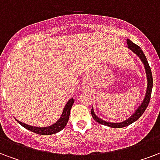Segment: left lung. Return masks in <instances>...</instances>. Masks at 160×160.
Segmentation results:
<instances>
[{
	"instance_id": "obj_1",
	"label": "left lung",
	"mask_w": 160,
	"mask_h": 160,
	"mask_svg": "<svg viewBox=\"0 0 160 160\" xmlns=\"http://www.w3.org/2000/svg\"><path fill=\"white\" fill-rule=\"evenodd\" d=\"M127 44H128L127 47L128 48H130L132 52H134V53H136V54L139 57L140 59L142 60V64L144 65L145 70H146V75H147V80H148V85H147V91H146V94H145L144 99L142 101L141 106L138 107V108L136 110V112H135L128 119H127V120L124 121V122H118H118H117V123H114V122H109L103 121L102 119L98 118V117L94 113L93 108H91V115H92V118H93L98 123L105 125V126L111 127V128H124V127L128 126V125L132 124V122H134L135 121H137L138 119L142 115V113L144 112V111L148 106V103H149V101H150L152 88H153V76H152V72H151V69L150 67H149V64H148V60H147V58H146V56L144 55V53H143L142 50L141 49V48H140L139 46H138L137 44L133 43L131 40L129 39H127Z\"/></svg>"
}]
</instances>
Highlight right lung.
<instances>
[{
    "label": "right lung",
    "instance_id": "right-lung-1",
    "mask_svg": "<svg viewBox=\"0 0 160 160\" xmlns=\"http://www.w3.org/2000/svg\"><path fill=\"white\" fill-rule=\"evenodd\" d=\"M74 102H75V100L73 99V98H71V99L68 101L67 104L64 107V111H63V113H62L60 118L58 119V121L56 123L53 124L52 126L45 127V128H38V127H32L30 126V125H28V124L23 123V122H21L18 120L17 121H18V123L21 124L23 128L28 129L29 131L33 132L35 133L41 134V135H51V134H54L56 132H58L61 130H63L64 128V127L66 126L69 118L70 109H71L72 106L74 104Z\"/></svg>",
    "mask_w": 160,
    "mask_h": 160
}]
</instances>
